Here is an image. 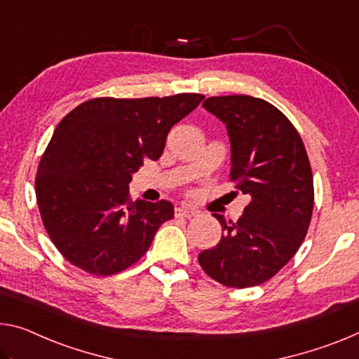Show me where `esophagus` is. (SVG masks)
<instances>
[{"instance_id": "esophagus-1", "label": "esophagus", "mask_w": 359, "mask_h": 359, "mask_svg": "<svg viewBox=\"0 0 359 359\" xmlns=\"http://www.w3.org/2000/svg\"><path fill=\"white\" fill-rule=\"evenodd\" d=\"M193 215H196V210L193 208L180 206L175 209V217H193Z\"/></svg>"}]
</instances>
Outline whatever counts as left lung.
<instances>
[{
  "label": "left lung",
  "instance_id": "8db88e82",
  "mask_svg": "<svg viewBox=\"0 0 359 359\" xmlns=\"http://www.w3.org/2000/svg\"><path fill=\"white\" fill-rule=\"evenodd\" d=\"M203 107L225 124L230 179L251 203L238 222L214 214L225 233L198 262L224 286H257L294 257L309 230L315 200L309 155L297 129L266 100L222 95Z\"/></svg>",
  "mask_w": 359,
  "mask_h": 359
}]
</instances>
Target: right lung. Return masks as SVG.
<instances>
[{
  "label": "right lung",
  "instance_id": "obj_1",
  "mask_svg": "<svg viewBox=\"0 0 359 359\" xmlns=\"http://www.w3.org/2000/svg\"><path fill=\"white\" fill-rule=\"evenodd\" d=\"M203 99L99 97L64 116L39 161L35 191L44 229L70 264L110 276L149 251L174 206L133 201L129 182L147 158L161 156L170 128Z\"/></svg>",
  "mask_w": 359,
  "mask_h": 359
}]
</instances>
